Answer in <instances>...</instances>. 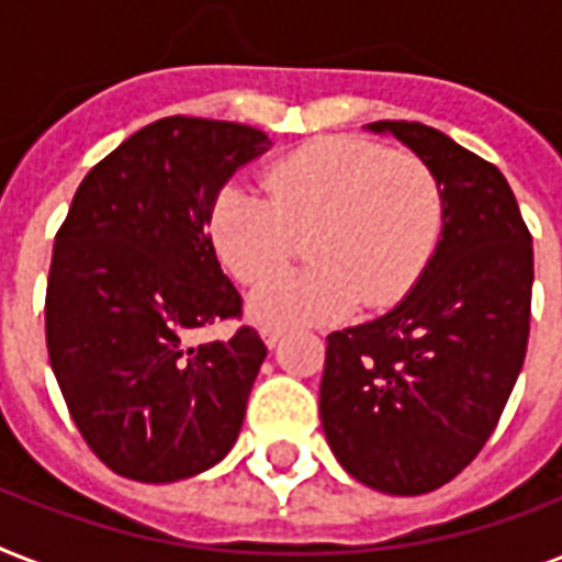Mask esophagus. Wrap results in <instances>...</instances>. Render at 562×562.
Masks as SVG:
<instances>
[{"label": "esophagus", "mask_w": 562, "mask_h": 562, "mask_svg": "<svg viewBox=\"0 0 562 562\" xmlns=\"http://www.w3.org/2000/svg\"><path fill=\"white\" fill-rule=\"evenodd\" d=\"M259 333H262V341L268 344V347H277V344L282 341V329H277V326H262V329H259Z\"/></svg>", "instance_id": "esophagus-1"}]
</instances>
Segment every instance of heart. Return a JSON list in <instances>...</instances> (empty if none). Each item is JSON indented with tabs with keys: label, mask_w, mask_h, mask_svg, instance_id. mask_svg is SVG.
Listing matches in <instances>:
<instances>
[{
	"label": "heart",
	"mask_w": 562,
	"mask_h": 562,
	"mask_svg": "<svg viewBox=\"0 0 562 562\" xmlns=\"http://www.w3.org/2000/svg\"><path fill=\"white\" fill-rule=\"evenodd\" d=\"M265 198L221 189L210 210L215 254L236 280L256 282L307 236L313 262L250 291L254 321L277 329L329 324L352 308H387L408 294L443 233L440 178L417 154L359 136H324L265 171Z\"/></svg>",
	"instance_id": "obj_1"
}]
</instances>
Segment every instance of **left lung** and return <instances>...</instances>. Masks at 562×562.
Returning <instances> with one entry per match:
<instances>
[{
    "label": "left lung",
    "mask_w": 562,
    "mask_h": 562,
    "mask_svg": "<svg viewBox=\"0 0 562 562\" xmlns=\"http://www.w3.org/2000/svg\"><path fill=\"white\" fill-rule=\"evenodd\" d=\"M426 160L443 233L417 285L326 338L321 423L352 479L391 496L443 487L484 449L522 370L533 245L505 175L435 127L373 122Z\"/></svg>",
    "instance_id": "obj_1"
}]
</instances>
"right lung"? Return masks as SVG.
I'll return each mask as SVG.
<instances>
[{
    "mask_svg": "<svg viewBox=\"0 0 562 562\" xmlns=\"http://www.w3.org/2000/svg\"><path fill=\"white\" fill-rule=\"evenodd\" d=\"M271 148L262 131L169 116L110 151L75 192L46 285L48 361L101 463L169 484L233 449L265 361L256 329L189 344L241 317L206 233L215 194Z\"/></svg>",
    "mask_w": 562,
    "mask_h": 562,
    "instance_id": "right-lung-1",
    "label": "right lung"
}]
</instances>
